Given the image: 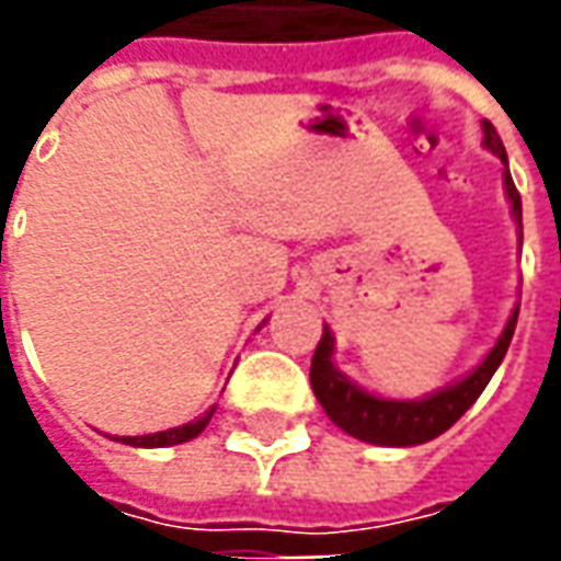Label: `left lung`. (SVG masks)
<instances>
[{"mask_svg": "<svg viewBox=\"0 0 561 561\" xmlns=\"http://www.w3.org/2000/svg\"><path fill=\"white\" fill-rule=\"evenodd\" d=\"M483 147L490 149L493 156L502 161V183H505V197L511 204V216L517 225L519 245H523V204H519V192L511 171H507V152L502 147V138L495 135V128L490 123H483ZM519 306L511 309L505 330L499 333L495 345L486 352L481 364L471 369L469 376L457 378L454 385L438 388L433 393H426L421 400H390V397H378L369 393L360 385H354L352 378L340 373V366L333 364V330L324 324L321 342H318L316 357H312V369H309V381L316 390V400L321 402V409L328 412V417L340 430H345L360 442L381 447H414L423 442H433L435 435H442L450 430L454 423L469 412L474 400L481 397L483 388L490 385V378L499 369V364L505 360L507 345L517 328Z\"/></svg>", "mask_w": 561, "mask_h": 561, "instance_id": "obj_1", "label": "left lung"}]
</instances>
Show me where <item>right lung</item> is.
<instances>
[{"label": "right lung", "instance_id": "obj_1", "mask_svg": "<svg viewBox=\"0 0 561 561\" xmlns=\"http://www.w3.org/2000/svg\"><path fill=\"white\" fill-rule=\"evenodd\" d=\"M216 412V405L204 412L195 421L183 423V426H171V430H161V433H149V435H116V442L131 447H171V445H183V442H192L197 435L207 430L209 417Z\"/></svg>", "mask_w": 561, "mask_h": 561}]
</instances>
